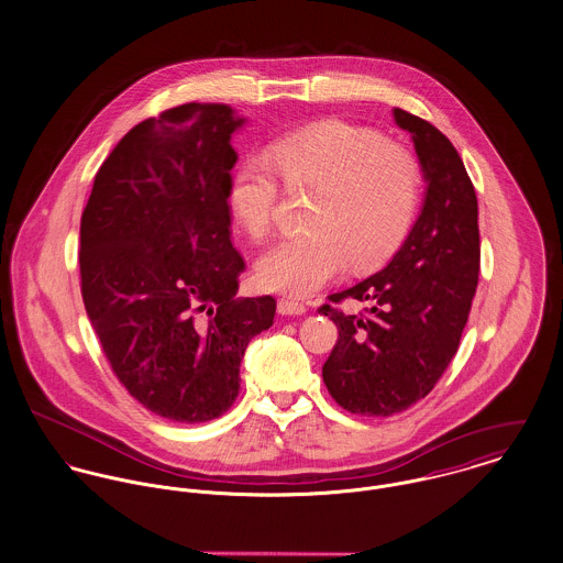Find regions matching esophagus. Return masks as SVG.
Segmentation results:
<instances>
[{
    "mask_svg": "<svg viewBox=\"0 0 563 563\" xmlns=\"http://www.w3.org/2000/svg\"><path fill=\"white\" fill-rule=\"evenodd\" d=\"M306 312V303L298 302V300H291V298H283L278 302V314L283 317H298Z\"/></svg>",
    "mask_w": 563,
    "mask_h": 563,
    "instance_id": "1",
    "label": "esophagus"
}]
</instances>
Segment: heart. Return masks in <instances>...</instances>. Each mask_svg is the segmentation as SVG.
<instances>
[{
	"mask_svg": "<svg viewBox=\"0 0 563 563\" xmlns=\"http://www.w3.org/2000/svg\"><path fill=\"white\" fill-rule=\"evenodd\" d=\"M272 161L287 186L314 190V197L303 218L308 231L261 255L265 289L310 296L346 263L366 269L388 260L407 235L420 188V167L407 147L330 120L276 139ZM274 167L260 156L246 158L229 181V208L253 238L267 235L274 220Z\"/></svg>",
	"mask_w": 563,
	"mask_h": 563,
	"instance_id": "obj_1",
	"label": "heart"
}]
</instances>
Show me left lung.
<instances>
[{
	"label": "left lung",
	"instance_id": "left-lung-1",
	"mask_svg": "<svg viewBox=\"0 0 563 563\" xmlns=\"http://www.w3.org/2000/svg\"><path fill=\"white\" fill-rule=\"evenodd\" d=\"M391 115L411 134L427 181L420 214L382 272L330 296L371 302L366 317L319 308L339 328L323 364L328 391L371 418L405 411L434 388L461 343L479 272L476 190L459 152L433 124L402 109Z\"/></svg>",
	"mask_w": 563,
	"mask_h": 563
}]
</instances>
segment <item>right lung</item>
Wrapping results in <instances>:
<instances>
[{
  "label": "right lung",
  "mask_w": 563,
  "mask_h": 563,
  "mask_svg": "<svg viewBox=\"0 0 563 563\" xmlns=\"http://www.w3.org/2000/svg\"><path fill=\"white\" fill-rule=\"evenodd\" d=\"M229 104L188 102L122 136L81 217V294L113 373L145 409L181 424L222 416L249 343L276 300L240 298L227 190L238 161Z\"/></svg>",
  "instance_id": "add662e5"
}]
</instances>
